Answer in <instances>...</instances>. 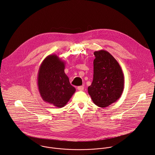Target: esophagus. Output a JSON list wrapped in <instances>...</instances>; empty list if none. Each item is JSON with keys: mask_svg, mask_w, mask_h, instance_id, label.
Segmentation results:
<instances>
[{"mask_svg": "<svg viewBox=\"0 0 155 155\" xmlns=\"http://www.w3.org/2000/svg\"><path fill=\"white\" fill-rule=\"evenodd\" d=\"M77 89L80 91H83L84 90V87L83 86H78L77 87Z\"/></svg>", "mask_w": 155, "mask_h": 155, "instance_id": "1", "label": "esophagus"}]
</instances>
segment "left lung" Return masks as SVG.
I'll use <instances>...</instances> for the list:
<instances>
[{"label": "left lung", "mask_w": 155, "mask_h": 155, "mask_svg": "<svg viewBox=\"0 0 155 155\" xmlns=\"http://www.w3.org/2000/svg\"><path fill=\"white\" fill-rule=\"evenodd\" d=\"M93 54V81L88 87V93L96 105L105 108L120 97L124 91V74L109 52L101 50Z\"/></svg>", "instance_id": "1"}]
</instances>
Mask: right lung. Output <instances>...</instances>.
<instances>
[{
    "instance_id": "add662e5",
    "label": "right lung",
    "mask_w": 155,
    "mask_h": 155,
    "mask_svg": "<svg viewBox=\"0 0 155 155\" xmlns=\"http://www.w3.org/2000/svg\"><path fill=\"white\" fill-rule=\"evenodd\" d=\"M64 64L57 55L48 56L41 64L37 78L43 101L59 108L66 105L76 91L64 72Z\"/></svg>"
}]
</instances>
